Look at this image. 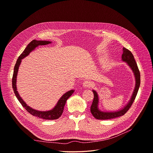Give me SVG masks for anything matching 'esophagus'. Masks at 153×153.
<instances>
[{
	"label": "esophagus",
	"instance_id": "34e87169",
	"mask_svg": "<svg viewBox=\"0 0 153 153\" xmlns=\"http://www.w3.org/2000/svg\"><path fill=\"white\" fill-rule=\"evenodd\" d=\"M83 86H84V87L90 88L92 86V84H91V82H90V81L86 80V81L84 82V83H83Z\"/></svg>",
	"mask_w": 153,
	"mask_h": 153
}]
</instances>
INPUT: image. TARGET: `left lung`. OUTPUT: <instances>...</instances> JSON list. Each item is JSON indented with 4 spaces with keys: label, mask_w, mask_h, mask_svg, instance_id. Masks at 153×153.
<instances>
[{
    "label": "left lung",
    "mask_w": 153,
    "mask_h": 153,
    "mask_svg": "<svg viewBox=\"0 0 153 153\" xmlns=\"http://www.w3.org/2000/svg\"><path fill=\"white\" fill-rule=\"evenodd\" d=\"M121 57H122L123 61L128 63V65L131 67L135 75L136 84H135V87L134 93L132 96V98L130 101L127 104V105H126V107H124V108H123L122 110L118 111V112H104L100 110L99 108H98V94H97V93L96 92V91L93 90V93L94 94V98H93L92 104L91 105L90 111L93 116L95 118L98 120L113 119V118L124 115L128 112V110L131 108V105H132L135 99V97L137 94L138 89H139V87L140 85V73L139 69L138 68L137 63L134 59L133 54L129 50H128V49L125 48H123V53L122 54Z\"/></svg>",
    "instance_id": "1"
}]
</instances>
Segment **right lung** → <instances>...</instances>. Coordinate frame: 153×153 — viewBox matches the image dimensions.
Returning <instances> with one entry per match:
<instances>
[{
	"mask_svg": "<svg viewBox=\"0 0 153 153\" xmlns=\"http://www.w3.org/2000/svg\"><path fill=\"white\" fill-rule=\"evenodd\" d=\"M51 43L50 41H37L35 39L32 40L31 42L27 46L24 51L22 52V53L19 55V57H18L17 62L15 64V68H14V71H13V78H12V87L13 88L14 93H15L16 98H18V101L21 104V105L23 106L24 108L28 112L30 113L31 115L40 118H43L45 120H56L58 119L59 117H61V115L63 114V109L65 105L66 104V100L70 97L73 93H74V90H70L66 93H65L62 96V98L59 100L58 101L57 105H55V107L51 110L49 111H46V112H41V111H38L36 110H34L30 107L29 106L27 105V104L24 102V101L22 100V98L19 96V94L18 93V91L16 90V76L18 71V69L19 66L20 65V63L21 62V59H24L25 57L27 56L29 54V53L33 51L36 47L38 46H42V45H46Z\"/></svg>",
	"mask_w": 153,
	"mask_h": 153,
	"instance_id": "add662e5",
	"label": "right lung"
}]
</instances>
